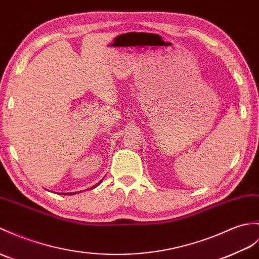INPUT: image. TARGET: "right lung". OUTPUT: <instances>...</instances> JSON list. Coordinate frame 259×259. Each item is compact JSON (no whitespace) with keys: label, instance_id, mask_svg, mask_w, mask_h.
Masks as SVG:
<instances>
[{"label":"right lung","instance_id":"obj_1","mask_svg":"<svg viewBox=\"0 0 259 259\" xmlns=\"http://www.w3.org/2000/svg\"><path fill=\"white\" fill-rule=\"evenodd\" d=\"M101 181H102V180H101ZM101 181H99V182H98V183H97V184H96V185H94V186H93V188H96V186H97V185H99V184H100V182H101Z\"/></svg>","mask_w":259,"mask_h":259}]
</instances>
